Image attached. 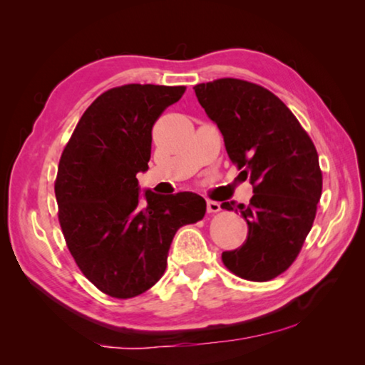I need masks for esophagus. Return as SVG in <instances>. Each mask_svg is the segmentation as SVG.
<instances>
[{
    "mask_svg": "<svg viewBox=\"0 0 365 365\" xmlns=\"http://www.w3.org/2000/svg\"><path fill=\"white\" fill-rule=\"evenodd\" d=\"M220 211V205L217 201H211V200H207V212L209 214H215V212H219Z\"/></svg>",
    "mask_w": 365,
    "mask_h": 365,
    "instance_id": "1",
    "label": "esophagus"
}]
</instances>
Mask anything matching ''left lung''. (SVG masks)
<instances>
[{"label": "left lung", "mask_w": 365, "mask_h": 365, "mask_svg": "<svg viewBox=\"0 0 365 365\" xmlns=\"http://www.w3.org/2000/svg\"><path fill=\"white\" fill-rule=\"evenodd\" d=\"M193 90L255 193L248 206L238 205L246 243L222 252V262L245 280L275 279L298 257L316 219L322 195L316 146L287 104L261 85L219 78ZM220 207L233 211V201Z\"/></svg>", "instance_id": "1"}]
</instances>
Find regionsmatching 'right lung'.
Returning <instances> with one entry per match:
<instances>
[{
    "label": "right lung",
    "instance_id": "add662e5",
    "mask_svg": "<svg viewBox=\"0 0 365 365\" xmlns=\"http://www.w3.org/2000/svg\"><path fill=\"white\" fill-rule=\"evenodd\" d=\"M185 86L128 83L104 91L80 117L59 159L54 193L73 261L100 292L135 298L164 275L172 240L206 214L200 195L145 191L151 130Z\"/></svg>",
    "mask_w": 365,
    "mask_h": 365
}]
</instances>
